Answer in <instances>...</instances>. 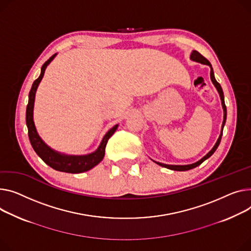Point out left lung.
<instances>
[{
	"label": "left lung",
	"instance_id": "obj_1",
	"mask_svg": "<svg viewBox=\"0 0 251 251\" xmlns=\"http://www.w3.org/2000/svg\"><path fill=\"white\" fill-rule=\"evenodd\" d=\"M191 59H192V60H195V61H198V62H201V63H203V64H207V65H209L210 68H211L210 76H211V79H212V81H213V83H214V86L216 87L217 91H218V93H219V95H220L222 106H223V110H224V119H223V124H222L221 134H220L218 140H217L215 146L212 148L211 151H210L208 154H206L202 159H200L199 161H197V162H195V163H193V164H188V165H170V164H164V163H160V162H156V161H155L158 165L162 166V168H166V169H170V170H173V171H179V172L189 171V170H192V169L196 168V166L201 164L203 161H205L207 158H209V157L216 151V149H217V147L219 146L220 141H221V138H222L223 128H224V125H225V122H226V117H227V110H226L225 101H224V94H223V91H222V88H221V86H220V83L216 80V78H215V76H214V72H213V69H212V65H211L210 61H209L206 57H204L201 53H199L198 51H196V50H194V51L192 52V54H191Z\"/></svg>",
	"mask_w": 251,
	"mask_h": 251
}]
</instances>
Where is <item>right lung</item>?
<instances>
[{
	"mask_svg": "<svg viewBox=\"0 0 251 251\" xmlns=\"http://www.w3.org/2000/svg\"><path fill=\"white\" fill-rule=\"evenodd\" d=\"M55 54H53L47 61L44 62L41 68V74L37 79L34 80L32 85V88L29 92V100L28 105L26 109V124L28 128V136L30 143L35 150L37 155L47 164L50 168H52L55 171L62 172V173H70V174H79L90 171L96 166L100 161H102L105 155V149L107 142L109 138L114 134L118 125H115L113 128H111L107 134L104 136L101 144H100L99 148L95 152L87 154V155H65L60 154L54 150H52L50 147H48L42 139L39 137L38 133L36 131L34 121H33V107H34V99H35V93L37 90V87L39 82L41 81L46 66L50 63Z\"/></svg>",
	"mask_w": 251,
	"mask_h": 251,
	"instance_id": "add662e5",
	"label": "right lung"
}]
</instances>
